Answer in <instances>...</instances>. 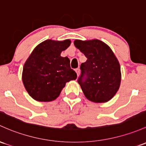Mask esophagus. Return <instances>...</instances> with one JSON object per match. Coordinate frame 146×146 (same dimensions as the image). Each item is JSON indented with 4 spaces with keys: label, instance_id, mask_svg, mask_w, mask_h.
<instances>
[{
    "label": "esophagus",
    "instance_id": "34e87169",
    "mask_svg": "<svg viewBox=\"0 0 146 146\" xmlns=\"http://www.w3.org/2000/svg\"><path fill=\"white\" fill-rule=\"evenodd\" d=\"M76 70V73H77V75H78V76H79V73H80V68H76V70Z\"/></svg>",
    "mask_w": 146,
    "mask_h": 146
}]
</instances>
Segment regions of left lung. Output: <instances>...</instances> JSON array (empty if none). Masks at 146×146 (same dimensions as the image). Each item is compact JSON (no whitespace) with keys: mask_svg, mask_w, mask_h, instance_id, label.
Returning <instances> with one entry per match:
<instances>
[{"mask_svg":"<svg viewBox=\"0 0 146 146\" xmlns=\"http://www.w3.org/2000/svg\"><path fill=\"white\" fill-rule=\"evenodd\" d=\"M74 45L87 58L81 64L78 80L85 97L94 103L110 101L121 82L120 66L115 55L109 46L98 39L76 40Z\"/></svg>","mask_w":146,"mask_h":146,"instance_id":"1","label":"left lung"}]
</instances>
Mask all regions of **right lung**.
<instances>
[{"label":"right lung","mask_w":146,"mask_h":146,"mask_svg":"<svg viewBox=\"0 0 146 146\" xmlns=\"http://www.w3.org/2000/svg\"><path fill=\"white\" fill-rule=\"evenodd\" d=\"M71 41L46 40L37 45L23 67L22 82L29 94L34 100L49 102L60 94L66 83L77 78L70 68V60L62 57L61 52Z\"/></svg>","instance_id":"right-lung-1"}]
</instances>
